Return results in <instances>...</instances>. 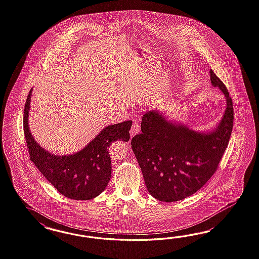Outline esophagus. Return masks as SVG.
<instances>
[{
  "label": "esophagus",
  "instance_id": "34e87169",
  "mask_svg": "<svg viewBox=\"0 0 259 259\" xmlns=\"http://www.w3.org/2000/svg\"><path fill=\"white\" fill-rule=\"evenodd\" d=\"M139 130H140V128H139V123H138V122H134V123H133L132 127H131V130H130V135H131V137L136 136V135L139 132Z\"/></svg>",
  "mask_w": 259,
  "mask_h": 259
}]
</instances>
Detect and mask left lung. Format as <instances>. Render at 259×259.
Here are the masks:
<instances>
[{
    "label": "left lung",
    "instance_id": "8db88e82",
    "mask_svg": "<svg viewBox=\"0 0 259 259\" xmlns=\"http://www.w3.org/2000/svg\"><path fill=\"white\" fill-rule=\"evenodd\" d=\"M209 76L226 99V110L215 127L196 131L151 110L142 117V133L132 139L146 187L159 201H179L195 194L214 174L228 145L233 128L232 99L211 69Z\"/></svg>",
    "mask_w": 259,
    "mask_h": 259
}]
</instances>
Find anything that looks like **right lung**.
Returning a JSON list of instances; mask_svg holds the SVG:
<instances>
[{
	"instance_id": "1",
	"label": "right lung",
	"mask_w": 259,
	"mask_h": 259,
	"mask_svg": "<svg viewBox=\"0 0 259 259\" xmlns=\"http://www.w3.org/2000/svg\"><path fill=\"white\" fill-rule=\"evenodd\" d=\"M32 88L26 100L23 128L30 159L62 195L75 200H89L106 189L111 176L108 148L117 140L128 141L132 120L105 127L82 150L68 155L46 151L33 139L29 126Z\"/></svg>"
}]
</instances>
